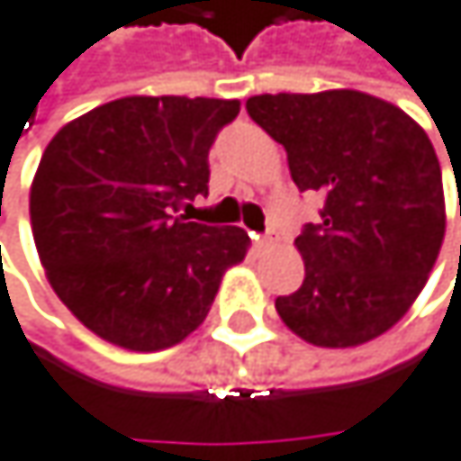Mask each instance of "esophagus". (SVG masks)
I'll return each mask as SVG.
<instances>
[{"instance_id":"1","label":"esophagus","mask_w":461,"mask_h":461,"mask_svg":"<svg viewBox=\"0 0 461 461\" xmlns=\"http://www.w3.org/2000/svg\"><path fill=\"white\" fill-rule=\"evenodd\" d=\"M254 246H257V251H267V249L273 246V238H270V235H262V238L257 235V238H254Z\"/></svg>"}]
</instances>
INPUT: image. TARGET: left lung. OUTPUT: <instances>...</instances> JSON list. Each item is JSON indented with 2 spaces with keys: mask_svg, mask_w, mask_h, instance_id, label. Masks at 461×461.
Returning <instances> with one entry per match:
<instances>
[{
  "mask_svg": "<svg viewBox=\"0 0 461 461\" xmlns=\"http://www.w3.org/2000/svg\"><path fill=\"white\" fill-rule=\"evenodd\" d=\"M246 109L284 144L298 191L322 196L317 223L294 238L306 278L276 298L278 317L317 347L377 339L407 314L443 246V172L429 136L355 89L257 95Z\"/></svg>",
  "mask_w": 461,
  "mask_h": 461,
  "instance_id": "8db88e82",
  "label": "left lung"
}]
</instances>
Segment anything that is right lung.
<instances>
[{
	"instance_id": "right-lung-1",
	"label": "right lung",
	"mask_w": 461,
	"mask_h": 461,
	"mask_svg": "<svg viewBox=\"0 0 461 461\" xmlns=\"http://www.w3.org/2000/svg\"><path fill=\"white\" fill-rule=\"evenodd\" d=\"M240 112L218 97H120L68 122L32 183V235L59 301L101 339L155 352L196 330L238 226L180 215L207 196L210 147Z\"/></svg>"
}]
</instances>
